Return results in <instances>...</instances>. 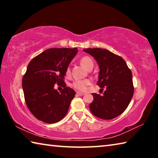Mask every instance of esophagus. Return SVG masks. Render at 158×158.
<instances>
[{
	"mask_svg": "<svg viewBox=\"0 0 158 158\" xmlns=\"http://www.w3.org/2000/svg\"><path fill=\"white\" fill-rule=\"evenodd\" d=\"M84 94H85V93H81V92H77V95H78V96H82V95H84Z\"/></svg>",
	"mask_w": 158,
	"mask_h": 158,
	"instance_id": "esophagus-1",
	"label": "esophagus"
}]
</instances>
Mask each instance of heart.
Returning a JSON list of instances; mask_svg holds the SVG:
<instances>
[{
	"label": "heart",
	"instance_id": "heart-1",
	"mask_svg": "<svg viewBox=\"0 0 158 158\" xmlns=\"http://www.w3.org/2000/svg\"><path fill=\"white\" fill-rule=\"evenodd\" d=\"M80 63H81V65L84 68L87 69H90V68H93V61L89 56H84L81 58V59L80 60ZM66 74L68 75L70 74V68L69 67L67 68ZM90 83H91V81L89 79H77L75 81H74L72 85H73L74 89L78 90L79 91H84V90H86L88 85L90 84Z\"/></svg>",
	"mask_w": 158,
	"mask_h": 158
}]
</instances>
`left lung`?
Instances as JSON below:
<instances>
[{"instance_id": "8db88e82", "label": "left lung", "mask_w": 158, "mask_h": 158, "mask_svg": "<svg viewBox=\"0 0 158 158\" xmlns=\"http://www.w3.org/2000/svg\"><path fill=\"white\" fill-rule=\"evenodd\" d=\"M98 63V85L105 88L103 95L93 93L89 108L94 116L104 120L118 116L127 109L134 93L132 74L123 58L105 49H84Z\"/></svg>"}]
</instances>
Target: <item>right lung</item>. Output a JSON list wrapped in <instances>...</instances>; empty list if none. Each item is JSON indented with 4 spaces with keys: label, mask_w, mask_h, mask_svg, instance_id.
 I'll return each mask as SVG.
<instances>
[{
    "label": "right lung",
    "mask_w": 158,
    "mask_h": 158,
    "mask_svg": "<svg viewBox=\"0 0 158 158\" xmlns=\"http://www.w3.org/2000/svg\"><path fill=\"white\" fill-rule=\"evenodd\" d=\"M77 52V48H52L29 63L22 87L26 105L37 119L55 123L68 113L75 91L66 87L64 77ZM55 83L64 88L60 93L54 89Z\"/></svg>",
    "instance_id": "1"
}]
</instances>
